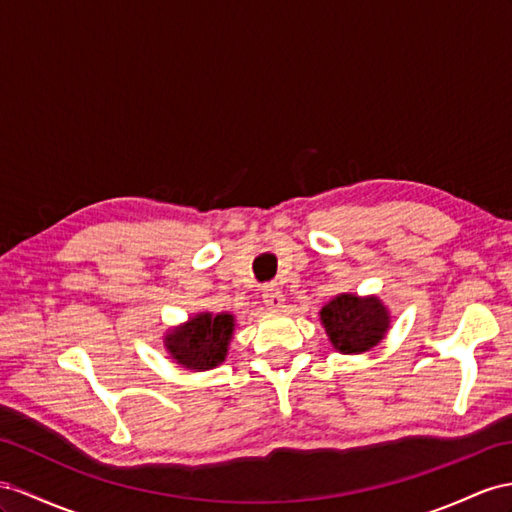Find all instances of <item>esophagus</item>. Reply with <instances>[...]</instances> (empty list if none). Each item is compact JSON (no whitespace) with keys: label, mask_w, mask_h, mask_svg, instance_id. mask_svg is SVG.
<instances>
[{"label":"esophagus","mask_w":512,"mask_h":512,"mask_svg":"<svg viewBox=\"0 0 512 512\" xmlns=\"http://www.w3.org/2000/svg\"><path fill=\"white\" fill-rule=\"evenodd\" d=\"M261 298H264V305H266L270 311H281L283 305H285L283 292L279 290L277 285H266V287H264V294H261Z\"/></svg>","instance_id":"esophagus-1"}]
</instances>
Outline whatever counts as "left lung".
<instances>
[{"mask_svg":"<svg viewBox=\"0 0 512 512\" xmlns=\"http://www.w3.org/2000/svg\"><path fill=\"white\" fill-rule=\"evenodd\" d=\"M324 331L335 350L344 355H361L389 331V311L378 296L339 294L320 311Z\"/></svg>","mask_w":512,"mask_h":512,"instance_id":"1","label":"left lung"}]
</instances>
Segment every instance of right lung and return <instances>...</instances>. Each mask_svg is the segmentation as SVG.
I'll list each match as a JSON object with an SVG mask.
<instances>
[{
	"instance_id": "right-lung-1",
	"label": "right lung",
	"mask_w": 512,
	"mask_h": 512,
	"mask_svg": "<svg viewBox=\"0 0 512 512\" xmlns=\"http://www.w3.org/2000/svg\"><path fill=\"white\" fill-rule=\"evenodd\" d=\"M235 318L231 313H196L164 337V346L181 368L212 370L227 357Z\"/></svg>"
}]
</instances>
